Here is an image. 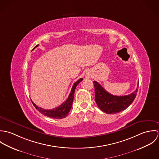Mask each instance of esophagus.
Wrapping results in <instances>:
<instances>
[{"mask_svg": "<svg viewBox=\"0 0 159 159\" xmlns=\"http://www.w3.org/2000/svg\"><path fill=\"white\" fill-rule=\"evenodd\" d=\"M86 78H88V75H86Z\"/></svg>", "mask_w": 159, "mask_h": 159, "instance_id": "obj_1", "label": "esophagus"}]
</instances>
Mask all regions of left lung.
<instances>
[{"instance_id":"left-lung-1","label":"left lung","mask_w":159,"mask_h":159,"mask_svg":"<svg viewBox=\"0 0 159 159\" xmlns=\"http://www.w3.org/2000/svg\"><path fill=\"white\" fill-rule=\"evenodd\" d=\"M95 88V100L98 108L107 114L118 113L127 108L136 97L138 89L132 93L124 95H113L106 90L97 81L93 82ZM139 81L137 86L138 87Z\"/></svg>"}]
</instances>
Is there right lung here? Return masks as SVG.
Instances as JSON below:
<instances>
[{"label":"right lung","mask_w":159,"mask_h":159,"mask_svg":"<svg viewBox=\"0 0 159 159\" xmlns=\"http://www.w3.org/2000/svg\"><path fill=\"white\" fill-rule=\"evenodd\" d=\"M39 45L35 46L34 48V49H35ZM82 80H83V78H80L76 82H75L72 86L71 90V92H70L67 100L65 102H64L63 103L61 104V105H59L58 107H56L52 110L43 109V108L37 106L32 101V102L34 106L35 107V108L40 113L45 115V116L51 117V118H53V119H63V118L67 117V116L68 115V113L70 112V111L71 108L76 87Z\"/></svg>","instance_id":"add662e5"}]
</instances>
